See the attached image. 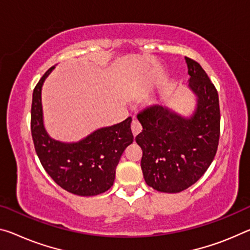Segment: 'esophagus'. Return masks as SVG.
<instances>
[{
  "mask_svg": "<svg viewBox=\"0 0 250 250\" xmlns=\"http://www.w3.org/2000/svg\"><path fill=\"white\" fill-rule=\"evenodd\" d=\"M142 130V126L140 125V122L137 120V119H133L131 122V131L133 133V136L136 137L137 134H139Z\"/></svg>",
  "mask_w": 250,
  "mask_h": 250,
  "instance_id": "obj_1",
  "label": "esophagus"
}]
</instances>
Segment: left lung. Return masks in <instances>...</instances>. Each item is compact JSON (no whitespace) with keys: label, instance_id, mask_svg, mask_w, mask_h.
Here are the masks:
<instances>
[{"label":"left lung","instance_id":"obj_1","mask_svg":"<svg viewBox=\"0 0 250 250\" xmlns=\"http://www.w3.org/2000/svg\"><path fill=\"white\" fill-rule=\"evenodd\" d=\"M189 86L198 97L197 110L185 119L166 106L140 111L141 169L146 184L160 192L189 188L207 171L220 137V108L216 86L197 61L186 57Z\"/></svg>","mask_w":250,"mask_h":250}]
</instances>
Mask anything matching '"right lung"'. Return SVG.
Listing matches in <instances>:
<instances>
[{
	"label": "right lung",
	"mask_w": 250,
	"mask_h": 250,
	"mask_svg": "<svg viewBox=\"0 0 250 250\" xmlns=\"http://www.w3.org/2000/svg\"><path fill=\"white\" fill-rule=\"evenodd\" d=\"M46 71L33 90L31 133L40 162L54 182L78 196H96L113 185L116 168L125 149L132 144V119L99 129L77 144H62L47 136L42 120L41 89Z\"/></svg>",
	"instance_id": "1"
}]
</instances>
